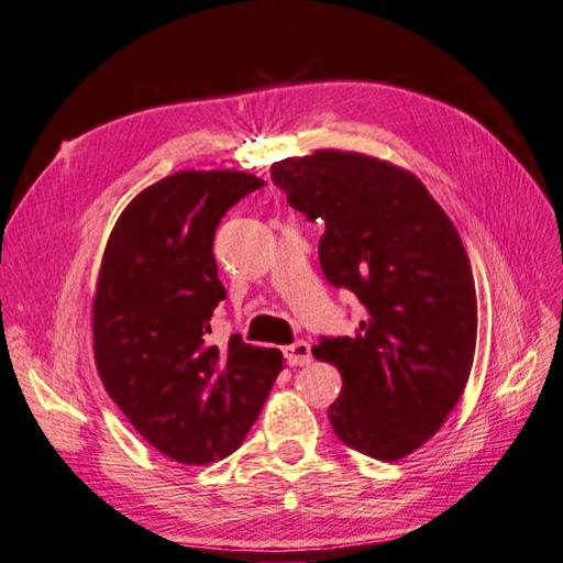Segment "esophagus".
Masks as SVG:
<instances>
[{"label": "esophagus", "mask_w": 563, "mask_h": 563, "mask_svg": "<svg viewBox=\"0 0 563 563\" xmlns=\"http://www.w3.org/2000/svg\"><path fill=\"white\" fill-rule=\"evenodd\" d=\"M284 356L291 366H308L312 362V347L308 340H296L294 345L284 347Z\"/></svg>", "instance_id": "esophagus-1"}]
</instances>
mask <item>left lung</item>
<instances>
[{
  "label": "left lung",
  "instance_id": "left-lung-1",
  "mask_svg": "<svg viewBox=\"0 0 563 563\" xmlns=\"http://www.w3.org/2000/svg\"><path fill=\"white\" fill-rule=\"evenodd\" d=\"M272 180L321 220L323 277L362 302L360 329L312 350L343 378L333 432L399 460L437 434L472 371L476 291L460 234L413 174L376 157L317 150L272 164Z\"/></svg>",
  "mask_w": 563,
  "mask_h": 563
}]
</instances>
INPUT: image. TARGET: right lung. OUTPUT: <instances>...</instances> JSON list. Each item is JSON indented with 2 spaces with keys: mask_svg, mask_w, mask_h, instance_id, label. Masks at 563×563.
Here are the masks:
<instances>
[{
  "mask_svg": "<svg viewBox=\"0 0 563 563\" xmlns=\"http://www.w3.org/2000/svg\"><path fill=\"white\" fill-rule=\"evenodd\" d=\"M263 185L242 172L168 176L129 203L103 253L93 300L100 380L135 432L183 465L240 449L284 368L279 350L209 338L225 300L213 234Z\"/></svg>",
  "mask_w": 563,
  "mask_h": 563,
  "instance_id": "1",
  "label": "right lung"
}]
</instances>
